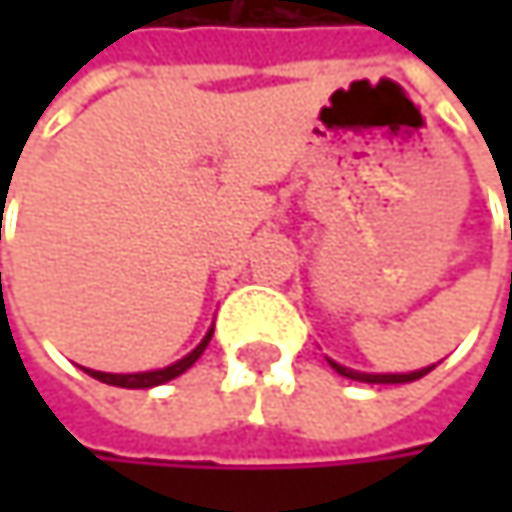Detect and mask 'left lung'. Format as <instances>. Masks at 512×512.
<instances>
[{
  "label": "left lung",
  "mask_w": 512,
  "mask_h": 512,
  "mask_svg": "<svg viewBox=\"0 0 512 512\" xmlns=\"http://www.w3.org/2000/svg\"><path fill=\"white\" fill-rule=\"evenodd\" d=\"M329 364H332L341 376H347V379H356V382H373V385H403V382H415V379L427 376V373L436 367V364H430V367H421V370H412V373H361V370L344 367V364H338V361H332V358H329Z\"/></svg>",
  "instance_id": "obj_1"
}]
</instances>
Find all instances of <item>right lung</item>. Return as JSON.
<instances>
[{
	"label": "right lung",
	"instance_id": "obj_1",
	"mask_svg": "<svg viewBox=\"0 0 512 512\" xmlns=\"http://www.w3.org/2000/svg\"><path fill=\"white\" fill-rule=\"evenodd\" d=\"M210 338H213V329L201 338V344H198L189 356H183L180 361L168 364V367H159V370H145V373H103V370H91V367H82V370H85L88 376L106 382V385H118V388H154V385H162V382H168V379L186 373V370L201 358V353L207 350Z\"/></svg>",
	"mask_w": 512,
	"mask_h": 512
}]
</instances>
